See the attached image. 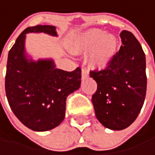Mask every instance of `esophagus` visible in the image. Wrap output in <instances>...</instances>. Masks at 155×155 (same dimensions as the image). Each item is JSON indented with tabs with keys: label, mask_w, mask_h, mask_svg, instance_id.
<instances>
[{
	"label": "esophagus",
	"mask_w": 155,
	"mask_h": 155,
	"mask_svg": "<svg viewBox=\"0 0 155 155\" xmlns=\"http://www.w3.org/2000/svg\"><path fill=\"white\" fill-rule=\"evenodd\" d=\"M87 76H88V72L86 69H82V72H81V78H82V79L87 78Z\"/></svg>",
	"instance_id": "esophagus-1"
}]
</instances>
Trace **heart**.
<instances>
[{
    "label": "heart",
    "mask_w": 155,
    "mask_h": 155,
    "mask_svg": "<svg viewBox=\"0 0 155 155\" xmlns=\"http://www.w3.org/2000/svg\"><path fill=\"white\" fill-rule=\"evenodd\" d=\"M118 49V40L111 33L98 29H90L71 40L69 50L76 55L88 54L87 63L94 70L106 69L112 62Z\"/></svg>",
    "instance_id": "obj_1"
}]
</instances>
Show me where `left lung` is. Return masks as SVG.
Returning a JSON list of instances; mask_svg holds the SVG:
<instances>
[{
    "label": "left lung",
    "instance_id": "1",
    "mask_svg": "<svg viewBox=\"0 0 155 155\" xmlns=\"http://www.w3.org/2000/svg\"><path fill=\"white\" fill-rule=\"evenodd\" d=\"M122 46L110 65L91 71L97 84L92 97L97 120L107 128L119 131L131 125L138 116L146 94L145 55L130 31L120 34Z\"/></svg>",
    "mask_w": 155,
    "mask_h": 155
}]
</instances>
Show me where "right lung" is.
<instances>
[{
    "instance_id": "obj_1",
    "label": "right lung",
    "mask_w": 155,
    "mask_h": 155,
    "mask_svg": "<svg viewBox=\"0 0 155 155\" xmlns=\"http://www.w3.org/2000/svg\"><path fill=\"white\" fill-rule=\"evenodd\" d=\"M58 37L55 26L38 25L24 30L8 54L5 91L17 118L36 132L51 130L65 118L66 99L80 87L81 70L68 72L56 68L54 59H33L25 43L28 33Z\"/></svg>"
}]
</instances>
